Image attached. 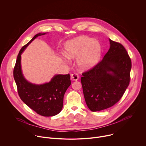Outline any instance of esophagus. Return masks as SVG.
Listing matches in <instances>:
<instances>
[{
	"label": "esophagus",
	"mask_w": 146,
	"mask_h": 146,
	"mask_svg": "<svg viewBox=\"0 0 146 146\" xmlns=\"http://www.w3.org/2000/svg\"><path fill=\"white\" fill-rule=\"evenodd\" d=\"M78 78H79V76H78L77 74L76 73H74V74H72L71 75V80H73V81H77L78 80Z\"/></svg>",
	"instance_id": "1"
}]
</instances>
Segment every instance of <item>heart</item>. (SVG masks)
I'll use <instances>...</instances> for the list:
<instances>
[{
    "mask_svg": "<svg viewBox=\"0 0 146 146\" xmlns=\"http://www.w3.org/2000/svg\"><path fill=\"white\" fill-rule=\"evenodd\" d=\"M64 53L69 59H76L81 70H88L96 65L100 55L98 41L86 36H81L68 41L64 46ZM65 62V59H62Z\"/></svg>",
    "mask_w": 146,
    "mask_h": 146,
    "instance_id": "1",
    "label": "heart"
}]
</instances>
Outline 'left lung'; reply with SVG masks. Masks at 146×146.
Masks as SVG:
<instances>
[{
    "mask_svg": "<svg viewBox=\"0 0 146 146\" xmlns=\"http://www.w3.org/2000/svg\"><path fill=\"white\" fill-rule=\"evenodd\" d=\"M109 41L110 48L102 60L81 78L85 100L92 111L113 106L129 84L132 64L128 52L120 43Z\"/></svg>",
    "mask_w": 146,
    "mask_h": 146,
    "instance_id": "left-lung-1",
    "label": "left lung"
}]
</instances>
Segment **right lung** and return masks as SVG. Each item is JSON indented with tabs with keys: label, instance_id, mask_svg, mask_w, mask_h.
I'll return each instance as SVG.
<instances>
[{
	"label": "right lung",
	"instance_id": "add662e5",
	"mask_svg": "<svg viewBox=\"0 0 146 146\" xmlns=\"http://www.w3.org/2000/svg\"><path fill=\"white\" fill-rule=\"evenodd\" d=\"M47 33L36 34L21 49L13 72L20 98L31 109L44 117L54 116L60 112L63 108L64 95L71 84L69 74H55L49 82L41 84H33L28 81L23 74L21 54L36 37Z\"/></svg>",
	"mask_w": 146,
	"mask_h": 146
}]
</instances>
